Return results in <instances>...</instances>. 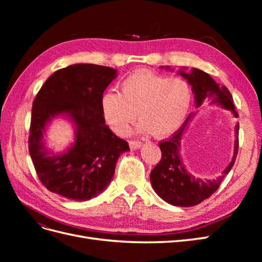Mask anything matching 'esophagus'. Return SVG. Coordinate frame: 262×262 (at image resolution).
<instances>
[{
    "instance_id": "1",
    "label": "esophagus",
    "mask_w": 262,
    "mask_h": 262,
    "mask_svg": "<svg viewBox=\"0 0 262 262\" xmlns=\"http://www.w3.org/2000/svg\"><path fill=\"white\" fill-rule=\"evenodd\" d=\"M141 146H142V142L141 141H139V140H132V141H130V147L132 149H137V148H139Z\"/></svg>"
}]
</instances>
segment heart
I'll return each mask as SVG.
<instances>
[{
	"label": "heart",
	"mask_w": 262,
	"mask_h": 262,
	"mask_svg": "<svg viewBox=\"0 0 262 262\" xmlns=\"http://www.w3.org/2000/svg\"><path fill=\"white\" fill-rule=\"evenodd\" d=\"M191 102L192 90L185 78L139 70L121 82L120 94H104L100 105L105 121L119 136L128 133L138 113L142 131L165 138L184 123Z\"/></svg>",
	"instance_id": "b5f03b06"
}]
</instances>
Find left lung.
I'll list each match as a JSON object with an SVG mask.
<instances>
[{"mask_svg":"<svg viewBox=\"0 0 262 262\" xmlns=\"http://www.w3.org/2000/svg\"><path fill=\"white\" fill-rule=\"evenodd\" d=\"M180 74L192 85L196 106H201L204 99L211 96L213 97L212 102H217L222 107L231 109L234 116L238 118V114L233 104L232 94L225 86L220 89L217 83L208 73L198 69H193L190 74L185 73L184 71L180 72ZM191 117L192 115H189L184 124L169 138L160 141L158 145H160L162 152V158L150 171V182H152L155 192L164 201L172 205H177V207H193L210 198L220 188L222 180L232 169L237 153H238L239 123L237 122L235 126L236 141L234 156L222 176L215 180H202L190 175L184 164L181 163L179 148L182 132Z\"/></svg>","mask_w":262,"mask_h":262,"instance_id":"1","label":"left lung"}]
</instances>
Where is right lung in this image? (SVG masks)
I'll list each match as a JSON object with an SVG mask.
<instances>
[{
    "mask_svg": "<svg viewBox=\"0 0 262 262\" xmlns=\"http://www.w3.org/2000/svg\"><path fill=\"white\" fill-rule=\"evenodd\" d=\"M117 71L96 64H73L60 69L39 90L31 108L28 147L41 184L67 199L87 201L112 181L116 163L128 142L106 124L101 97ZM66 113L77 124V140L66 155L51 156L42 133L55 115Z\"/></svg>",
    "mask_w": 262,
    "mask_h": 262,
    "instance_id": "1",
    "label": "right lung"
}]
</instances>
